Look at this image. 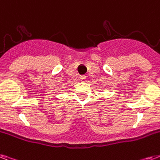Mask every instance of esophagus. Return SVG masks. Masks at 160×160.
Returning <instances> with one entry per match:
<instances>
[{
  "instance_id": "1",
  "label": "esophagus",
  "mask_w": 160,
  "mask_h": 160,
  "mask_svg": "<svg viewBox=\"0 0 160 160\" xmlns=\"http://www.w3.org/2000/svg\"><path fill=\"white\" fill-rule=\"evenodd\" d=\"M80 80L81 82H85V81H86V76H80Z\"/></svg>"
}]
</instances>
